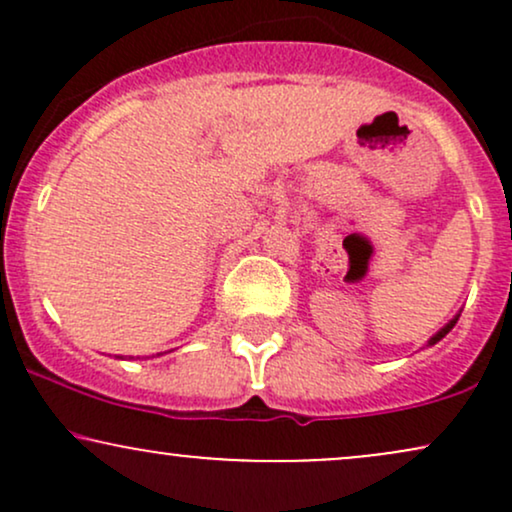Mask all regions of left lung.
<instances>
[{
	"mask_svg": "<svg viewBox=\"0 0 512 512\" xmlns=\"http://www.w3.org/2000/svg\"><path fill=\"white\" fill-rule=\"evenodd\" d=\"M457 320H460V313H457L455 317H452V320L448 322V325H445V327H440V330L436 332V334H433V337L431 339H428V342H426V346H433V344H438L440 342V339H443L445 337V334H448L450 330H452V327H455V322Z\"/></svg>",
	"mask_w": 512,
	"mask_h": 512,
	"instance_id": "1",
	"label": "left lung"
}]
</instances>
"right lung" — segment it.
Instances as JSON below:
<instances>
[{
    "instance_id": "obj_1",
    "label": "right lung",
    "mask_w": 512,
    "mask_h": 512,
    "mask_svg": "<svg viewBox=\"0 0 512 512\" xmlns=\"http://www.w3.org/2000/svg\"><path fill=\"white\" fill-rule=\"evenodd\" d=\"M156 356H163V354H156Z\"/></svg>"
}]
</instances>
